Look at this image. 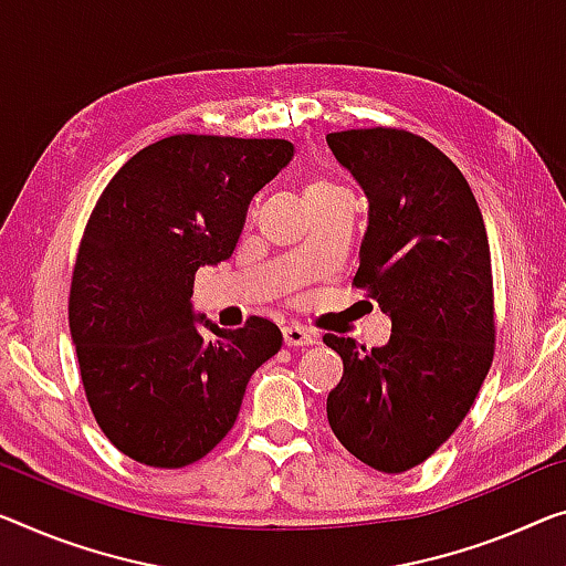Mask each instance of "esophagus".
<instances>
[{"instance_id":"obj_1","label":"esophagus","mask_w":566,"mask_h":566,"mask_svg":"<svg viewBox=\"0 0 566 566\" xmlns=\"http://www.w3.org/2000/svg\"><path fill=\"white\" fill-rule=\"evenodd\" d=\"M282 335H284L286 345H312L317 340V335L302 325H286Z\"/></svg>"}]
</instances>
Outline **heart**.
Listing matches in <instances>:
<instances>
[{
    "label": "heart",
    "mask_w": 566,
    "mask_h": 566,
    "mask_svg": "<svg viewBox=\"0 0 566 566\" xmlns=\"http://www.w3.org/2000/svg\"><path fill=\"white\" fill-rule=\"evenodd\" d=\"M335 196H348V190L343 188L340 182H335L333 177L327 175H310L305 182V202L312 200H325Z\"/></svg>",
    "instance_id": "heart-1"
}]
</instances>
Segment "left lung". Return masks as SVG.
I'll return each mask as SVG.
<instances>
[{
	"label": "left lung",
	"mask_w": 566,
	"mask_h": 566,
	"mask_svg": "<svg viewBox=\"0 0 566 566\" xmlns=\"http://www.w3.org/2000/svg\"><path fill=\"white\" fill-rule=\"evenodd\" d=\"M327 145L368 198L353 284L391 317L381 348L323 337L343 358L327 421L360 462L403 472L450 440L493 364L491 247L468 180L432 142L370 126Z\"/></svg>",
	"instance_id": "1"
}]
</instances>
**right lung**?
Segmentation results:
<instances>
[{"label": "right lung", "instance_id": "add662e5", "mask_svg": "<svg viewBox=\"0 0 566 566\" xmlns=\"http://www.w3.org/2000/svg\"><path fill=\"white\" fill-rule=\"evenodd\" d=\"M286 139L175 134L112 177L75 256L67 323L96 424L149 468L198 462L229 434L272 319L226 331L192 315V282L235 249L251 198L292 159Z\"/></svg>", "mask_w": 566, "mask_h": 566}]
</instances>
